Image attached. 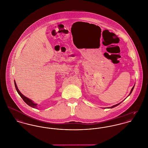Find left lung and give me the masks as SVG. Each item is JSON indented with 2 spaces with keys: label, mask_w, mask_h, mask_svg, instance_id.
Instances as JSON below:
<instances>
[{
  "label": "left lung",
  "mask_w": 148,
  "mask_h": 148,
  "mask_svg": "<svg viewBox=\"0 0 148 148\" xmlns=\"http://www.w3.org/2000/svg\"><path fill=\"white\" fill-rule=\"evenodd\" d=\"M134 86H135V85L134 86V87L132 88V89H131V90L130 93V94L129 95V96H130L131 95V93H132V90H133V89H134ZM121 102H120V103H118V104H115V105H114L113 106H112V107H108V108H113V107H116V106H117L118 105H119V104H120Z\"/></svg>",
  "instance_id": "8db88e82"
}]
</instances>
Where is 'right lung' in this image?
Masks as SVG:
<instances>
[{"mask_svg":"<svg viewBox=\"0 0 148 148\" xmlns=\"http://www.w3.org/2000/svg\"><path fill=\"white\" fill-rule=\"evenodd\" d=\"M14 85H15V87H16V90H17V92L19 94V96H21V97L23 99V100L26 103V104H28L29 106H30V107H32V108H36V109L38 108H37V103H35V102H34L32 100H31V99H30L29 98H27L26 96H24L23 95H22V94L21 93V92L19 90V89H18V88L15 80H14Z\"/></svg>","mask_w":148,"mask_h":148,"instance_id":"1","label":"right lung"}]
</instances>
